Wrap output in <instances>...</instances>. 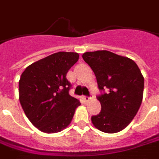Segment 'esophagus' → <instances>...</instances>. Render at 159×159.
Listing matches in <instances>:
<instances>
[{
  "instance_id": "obj_1",
  "label": "esophagus",
  "mask_w": 159,
  "mask_h": 159,
  "mask_svg": "<svg viewBox=\"0 0 159 159\" xmlns=\"http://www.w3.org/2000/svg\"><path fill=\"white\" fill-rule=\"evenodd\" d=\"M83 99L86 101V102H89L90 99H91V97H88V96H83Z\"/></svg>"
}]
</instances>
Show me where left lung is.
<instances>
[{"label": "left lung", "instance_id": "obj_1", "mask_svg": "<svg viewBox=\"0 0 159 159\" xmlns=\"http://www.w3.org/2000/svg\"><path fill=\"white\" fill-rule=\"evenodd\" d=\"M86 63L93 70L101 111L92 116L95 127L105 133H116L130 124L138 111L143 96L144 77L136 62L108 50L86 52ZM107 92H105V91Z\"/></svg>", "mask_w": 159, "mask_h": 159}]
</instances>
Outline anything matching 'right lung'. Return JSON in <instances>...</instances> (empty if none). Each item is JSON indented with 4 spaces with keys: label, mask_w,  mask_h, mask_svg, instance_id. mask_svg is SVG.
<instances>
[{
    "label": "right lung",
    "mask_w": 159,
    "mask_h": 159,
    "mask_svg": "<svg viewBox=\"0 0 159 159\" xmlns=\"http://www.w3.org/2000/svg\"><path fill=\"white\" fill-rule=\"evenodd\" d=\"M79 59L75 52H57L33 63L19 80V100L39 130L56 133L66 128L81 103L69 94L66 73Z\"/></svg>",
    "instance_id": "add662e5"
}]
</instances>
